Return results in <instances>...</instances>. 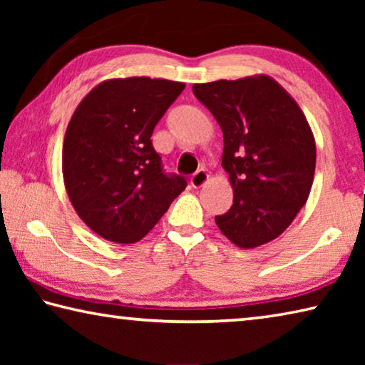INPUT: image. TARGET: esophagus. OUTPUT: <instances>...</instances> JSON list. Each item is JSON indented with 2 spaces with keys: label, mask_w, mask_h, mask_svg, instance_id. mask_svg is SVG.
Here are the masks:
<instances>
[{
  "label": "esophagus",
  "mask_w": 365,
  "mask_h": 365,
  "mask_svg": "<svg viewBox=\"0 0 365 365\" xmlns=\"http://www.w3.org/2000/svg\"><path fill=\"white\" fill-rule=\"evenodd\" d=\"M207 180H209L207 172L205 169H200L196 172V174H193V177H191L190 183H191V187H193V188H201V187H205Z\"/></svg>",
  "instance_id": "1"
}]
</instances>
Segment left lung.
Returning <instances> with one entry per match:
<instances>
[{
    "instance_id": "left-lung-1",
    "label": "left lung",
    "mask_w": 365,
    "mask_h": 365,
    "mask_svg": "<svg viewBox=\"0 0 365 365\" xmlns=\"http://www.w3.org/2000/svg\"><path fill=\"white\" fill-rule=\"evenodd\" d=\"M193 93L224 133L222 168L233 206L215 224L238 248L272 242L294 220L312 188L316 140L304 113L264 73L195 83Z\"/></svg>"
}]
</instances>
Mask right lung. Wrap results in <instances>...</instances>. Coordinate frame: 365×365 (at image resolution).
Wrapping results in <instances>:
<instances>
[{
	"label": "right lung",
	"instance_id": "right-lung-1",
	"mask_svg": "<svg viewBox=\"0 0 365 365\" xmlns=\"http://www.w3.org/2000/svg\"><path fill=\"white\" fill-rule=\"evenodd\" d=\"M185 83L165 78H109L73 110L64 135L67 196L86 225L109 242H140L187 187L168 177L154 151L156 123Z\"/></svg>",
	"mask_w": 365,
	"mask_h": 365
}]
</instances>
